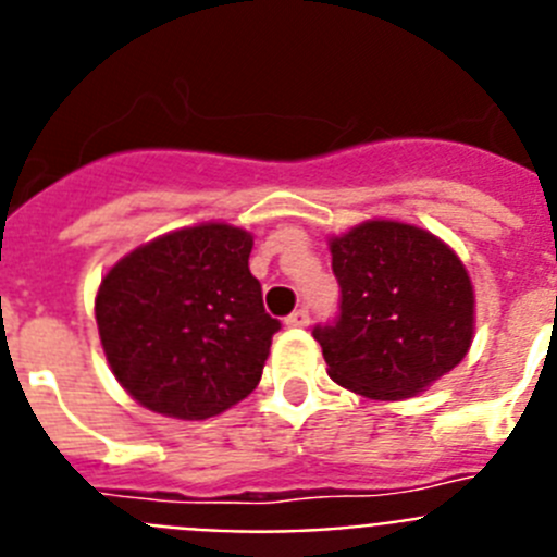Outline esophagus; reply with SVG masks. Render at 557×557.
Masks as SVG:
<instances>
[{
    "label": "esophagus",
    "mask_w": 557,
    "mask_h": 557,
    "mask_svg": "<svg viewBox=\"0 0 557 557\" xmlns=\"http://www.w3.org/2000/svg\"><path fill=\"white\" fill-rule=\"evenodd\" d=\"M287 326H293V329H298V326H309V309L307 307H301V309H295L293 314H287Z\"/></svg>",
    "instance_id": "obj_1"
}]
</instances>
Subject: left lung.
Segmentation results:
<instances>
[{
    "label": "left lung",
    "mask_w": 557,
    "mask_h": 557,
    "mask_svg": "<svg viewBox=\"0 0 557 557\" xmlns=\"http://www.w3.org/2000/svg\"><path fill=\"white\" fill-rule=\"evenodd\" d=\"M339 312L314 326L329 376L368 398H410L466 357L469 273L430 231L371 220L332 239Z\"/></svg>",
    "instance_id": "obj_1"
}]
</instances>
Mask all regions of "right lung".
Wrapping results in <instances>:
<instances>
[{
	"instance_id": "1",
	"label": "right lung",
	"mask_w": 557,
	"mask_h": 557,
	"mask_svg": "<svg viewBox=\"0 0 557 557\" xmlns=\"http://www.w3.org/2000/svg\"><path fill=\"white\" fill-rule=\"evenodd\" d=\"M253 236L225 223L181 228L113 264L97 293L108 366L147 410L200 421L262 379L282 323L250 275Z\"/></svg>"
}]
</instances>
